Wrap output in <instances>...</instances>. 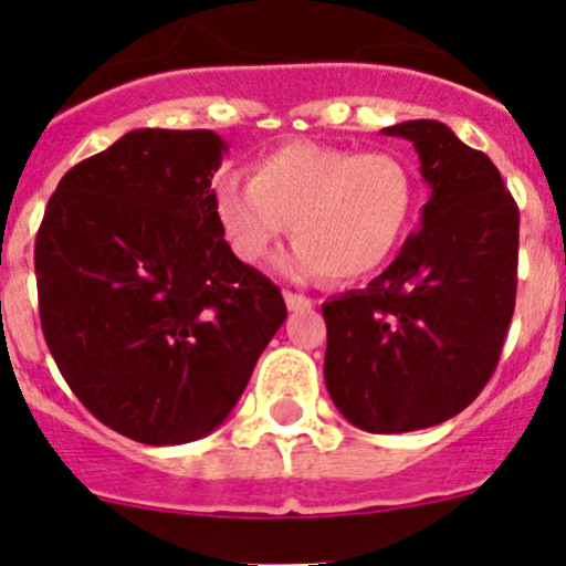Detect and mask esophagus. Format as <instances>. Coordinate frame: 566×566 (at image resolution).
<instances>
[{"mask_svg": "<svg viewBox=\"0 0 566 566\" xmlns=\"http://www.w3.org/2000/svg\"><path fill=\"white\" fill-rule=\"evenodd\" d=\"M284 301H287V308H293V312L312 308V298H306V295L301 293H293V290H284Z\"/></svg>", "mask_w": 566, "mask_h": 566, "instance_id": "1", "label": "esophagus"}]
</instances>
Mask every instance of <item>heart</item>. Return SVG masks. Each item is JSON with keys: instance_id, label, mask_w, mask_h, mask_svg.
I'll return each mask as SVG.
<instances>
[{"instance_id": "obj_1", "label": "heart", "mask_w": 566, "mask_h": 566, "mask_svg": "<svg viewBox=\"0 0 566 566\" xmlns=\"http://www.w3.org/2000/svg\"><path fill=\"white\" fill-rule=\"evenodd\" d=\"M415 203V170L398 154L308 140L273 148L252 178L228 174L213 187L217 219L241 263H263L293 224L284 271L331 282H355L388 263Z\"/></svg>"}]
</instances>
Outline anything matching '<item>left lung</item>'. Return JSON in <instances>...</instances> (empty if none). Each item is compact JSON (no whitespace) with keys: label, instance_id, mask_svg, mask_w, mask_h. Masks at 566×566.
I'll return each instance as SVG.
<instances>
[{"label":"left lung","instance_id":"8db88e82","mask_svg":"<svg viewBox=\"0 0 566 566\" xmlns=\"http://www.w3.org/2000/svg\"><path fill=\"white\" fill-rule=\"evenodd\" d=\"M412 140L431 187L423 228L368 282L323 303L325 385L371 433L418 431L467 409L496 371L518 287V206L496 165L431 118Z\"/></svg>","mask_w":566,"mask_h":566}]
</instances>
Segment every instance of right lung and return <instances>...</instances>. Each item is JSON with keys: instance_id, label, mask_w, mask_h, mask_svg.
Instances as JSON below:
<instances>
[{"instance_id": "add662e5", "label": "right lung", "mask_w": 566, "mask_h": 566, "mask_svg": "<svg viewBox=\"0 0 566 566\" xmlns=\"http://www.w3.org/2000/svg\"><path fill=\"white\" fill-rule=\"evenodd\" d=\"M224 148L211 129H133L64 174L38 230L48 349L83 407L135 442L211 433L287 317L224 241Z\"/></svg>"}]
</instances>
